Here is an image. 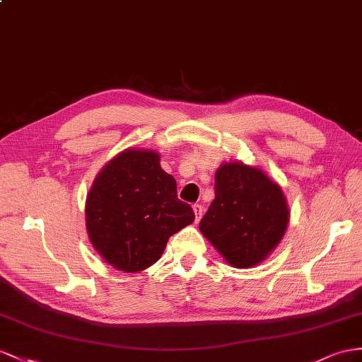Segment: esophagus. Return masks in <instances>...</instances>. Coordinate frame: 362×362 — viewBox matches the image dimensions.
<instances>
[{
    "label": "esophagus",
    "mask_w": 362,
    "mask_h": 362,
    "mask_svg": "<svg viewBox=\"0 0 362 362\" xmlns=\"http://www.w3.org/2000/svg\"><path fill=\"white\" fill-rule=\"evenodd\" d=\"M192 209H194V214H196V221H200V218L203 216V206L199 205V203H196V205L192 206Z\"/></svg>",
    "instance_id": "obj_1"
}]
</instances>
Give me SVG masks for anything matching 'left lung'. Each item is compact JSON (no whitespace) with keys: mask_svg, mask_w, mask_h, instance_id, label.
Returning <instances> with one entry per match:
<instances>
[{"mask_svg":"<svg viewBox=\"0 0 362 362\" xmlns=\"http://www.w3.org/2000/svg\"><path fill=\"white\" fill-rule=\"evenodd\" d=\"M214 189L200 233L230 266L247 269L262 263L289 223L281 188L255 166L228 162L216 171Z\"/></svg>","mask_w":362,"mask_h":362,"instance_id":"8db88e82","label":"left lung"}]
</instances>
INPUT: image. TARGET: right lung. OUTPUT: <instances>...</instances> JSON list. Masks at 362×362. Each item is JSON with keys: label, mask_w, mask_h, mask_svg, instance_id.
<instances>
[{"label": "right lung", "mask_w": 362, "mask_h": 362, "mask_svg": "<svg viewBox=\"0 0 362 362\" xmlns=\"http://www.w3.org/2000/svg\"><path fill=\"white\" fill-rule=\"evenodd\" d=\"M87 233L104 260L122 272H141L162 257L168 238L194 221L177 199V185L153 150L119 153L98 174L86 203Z\"/></svg>", "instance_id": "add662e5"}]
</instances>
